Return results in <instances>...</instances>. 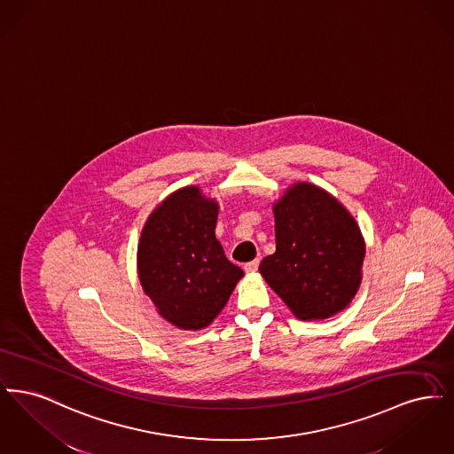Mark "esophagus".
Masks as SVG:
<instances>
[{
  "instance_id": "1",
  "label": "esophagus",
  "mask_w": 454,
  "mask_h": 454,
  "mask_svg": "<svg viewBox=\"0 0 454 454\" xmlns=\"http://www.w3.org/2000/svg\"><path fill=\"white\" fill-rule=\"evenodd\" d=\"M245 272H248V274H254V272H257V269H259V260H252V262H248V263H245Z\"/></svg>"
}]
</instances>
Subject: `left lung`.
Segmentation results:
<instances>
[{
	"label": "left lung",
	"instance_id": "8db88e82",
	"mask_svg": "<svg viewBox=\"0 0 454 454\" xmlns=\"http://www.w3.org/2000/svg\"><path fill=\"white\" fill-rule=\"evenodd\" d=\"M276 252L259 270L300 320L346 309L363 281L366 243L359 224L325 189L296 182L272 206Z\"/></svg>",
	"mask_w": 454,
	"mask_h": 454
}]
</instances>
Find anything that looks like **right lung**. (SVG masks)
I'll return each mask as SVG.
<instances>
[{
    "label": "right lung",
    "mask_w": 454,
    "mask_h": 454,
    "mask_svg": "<svg viewBox=\"0 0 454 454\" xmlns=\"http://www.w3.org/2000/svg\"><path fill=\"white\" fill-rule=\"evenodd\" d=\"M216 199L197 185L163 199L137 243V276L158 315L182 330H200L221 313L243 270L217 241Z\"/></svg>",
    "instance_id": "right-lung-1"
}]
</instances>
